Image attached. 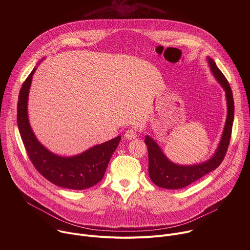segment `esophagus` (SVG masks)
I'll list each match as a JSON object with an SVG mask.
<instances>
[{"label": "esophagus", "mask_w": 250, "mask_h": 250, "mask_svg": "<svg viewBox=\"0 0 250 250\" xmlns=\"http://www.w3.org/2000/svg\"><path fill=\"white\" fill-rule=\"evenodd\" d=\"M125 137L127 139H134L137 137V132L134 129H127L125 133Z\"/></svg>", "instance_id": "obj_1"}]
</instances>
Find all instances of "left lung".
<instances>
[{"label":"left lung","instance_id":"1","mask_svg":"<svg viewBox=\"0 0 250 250\" xmlns=\"http://www.w3.org/2000/svg\"><path fill=\"white\" fill-rule=\"evenodd\" d=\"M208 61L213 76L217 78L219 83L226 91L228 103V117L219 147L213 156L204 163L189 166L177 165L171 162L164 155L158 145L151 137L146 135L145 142L147 146L148 150V173L151 181L158 187L173 190L181 189L192 184L203 176L219 167L228 151L234 117V103L232 92L227 78L218 68L215 61L209 57H208Z\"/></svg>","mask_w":250,"mask_h":250}]
</instances>
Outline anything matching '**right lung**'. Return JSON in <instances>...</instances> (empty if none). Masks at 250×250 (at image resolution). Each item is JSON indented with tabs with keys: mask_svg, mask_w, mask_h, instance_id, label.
<instances>
[{
	"mask_svg": "<svg viewBox=\"0 0 250 250\" xmlns=\"http://www.w3.org/2000/svg\"><path fill=\"white\" fill-rule=\"evenodd\" d=\"M35 69L23 82L18 101V126L27 155L35 169L54 185L72 190L90 188L103 179L121 136L72 157L58 156L47 150L35 137L27 118L28 92Z\"/></svg>",
	"mask_w": 250,
	"mask_h": 250,
	"instance_id": "obj_1",
	"label": "right lung"
}]
</instances>
